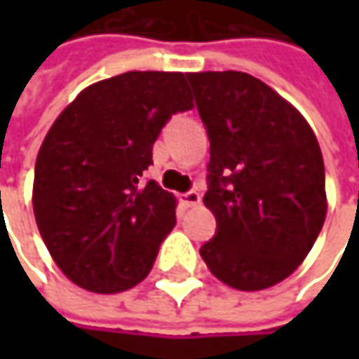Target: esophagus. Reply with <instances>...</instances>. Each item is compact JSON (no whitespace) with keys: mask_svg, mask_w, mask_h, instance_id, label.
<instances>
[{"mask_svg":"<svg viewBox=\"0 0 359 359\" xmlns=\"http://www.w3.org/2000/svg\"><path fill=\"white\" fill-rule=\"evenodd\" d=\"M182 200H184V203H186L187 208H194V205H198L201 201V196L198 189H189V191H186V194L182 196Z\"/></svg>","mask_w":359,"mask_h":359,"instance_id":"obj_1","label":"esophagus"}]
</instances>
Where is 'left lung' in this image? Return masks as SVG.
I'll return each instance as SVG.
<instances>
[{
	"mask_svg": "<svg viewBox=\"0 0 359 359\" xmlns=\"http://www.w3.org/2000/svg\"><path fill=\"white\" fill-rule=\"evenodd\" d=\"M210 140L208 191L215 236L200 248L217 280L255 292L304 262L325 219L318 140L276 91L243 72L187 74Z\"/></svg>",
	"mask_w": 359,
	"mask_h": 359,
	"instance_id": "obj_1",
	"label": "left lung"
}]
</instances>
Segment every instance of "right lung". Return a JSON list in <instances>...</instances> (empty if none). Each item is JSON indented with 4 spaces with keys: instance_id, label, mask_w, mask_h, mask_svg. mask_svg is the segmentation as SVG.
Wrapping results in <instances>:
<instances>
[{
    "instance_id": "right-lung-1",
    "label": "right lung",
    "mask_w": 359,
    "mask_h": 359,
    "mask_svg": "<svg viewBox=\"0 0 359 359\" xmlns=\"http://www.w3.org/2000/svg\"><path fill=\"white\" fill-rule=\"evenodd\" d=\"M184 74L128 72L81 91L37 154L34 212L53 262L83 290L140 283L175 226V198L144 172L173 114L194 107Z\"/></svg>"
}]
</instances>
